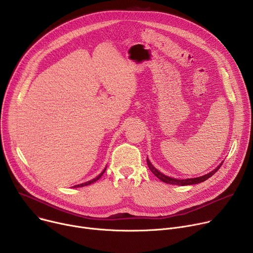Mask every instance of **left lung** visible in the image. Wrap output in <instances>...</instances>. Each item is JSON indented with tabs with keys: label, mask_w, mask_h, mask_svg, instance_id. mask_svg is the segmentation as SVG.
Instances as JSON below:
<instances>
[{
	"label": "left lung",
	"mask_w": 253,
	"mask_h": 253,
	"mask_svg": "<svg viewBox=\"0 0 253 253\" xmlns=\"http://www.w3.org/2000/svg\"><path fill=\"white\" fill-rule=\"evenodd\" d=\"M146 163H147V166H148V168H149V170H150L151 172H153V173L155 174V176H157L161 181H163V182H165V183H168V184L180 185V186H185V185H193V184H198V183H200V182H204V181L208 180L209 178H211L214 173H216V171H217L218 169H220L221 166H222V164H221L220 166L216 167L213 171H211V173H209V174H207V175H205V176L197 177V178H190V179H183V180H181V179H175V178L168 177V176L162 174L161 172H159V171L156 169V168H155L153 165L150 164V162H149L148 159H146Z\"/></svg>",
	"instance_id": "obj_1"
}]
</instances>
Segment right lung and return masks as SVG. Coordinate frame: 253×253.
Here are the masks:
<instances>
[{
	"label": "right lung",
	"mask_w": 253,
	"mask_h": 253,
	"mask_svg": "<svg viewBox=\"0 0 253 253\" xmlns=\"http://www.w3.org/2000/svg\"><path fill=\"white\" fill-rule=\"evenodd\" d=\"M107 170V168H106V169L102 172V173H100L96 178H94V179H92V180H90V181H88V182H85V183H82V184H78V185H75V186L74 187H83V186H86V185H89V184H91V183H93V182H95L96 180H98L100 177H102L103 176V174L105 173V171Z\"/></svg>",
	"instance_id": "1"
}]
</instances>
